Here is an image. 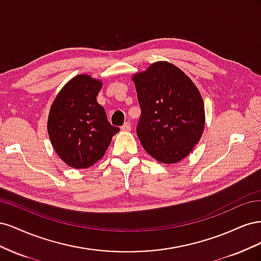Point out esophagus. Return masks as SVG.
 <instances>
[{
  "label": "esophagus",
  "mask_w": 261,
  "mask_h": 261,
  "mask_svg": "<svg viewBox=\"0 0 261 261\" xmlns=\"http://www.w3.org/2000/svg\"><path fill=\"white\" fill-rule=\"evenodd\" d=\"M121 128H122V130H124V132H129V130L132 129V125H130L129 122H125Z\"/></svg>",
  "instance_id": "34e87169"
}]
</instances>
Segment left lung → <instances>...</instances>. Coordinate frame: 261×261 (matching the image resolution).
I'll list each match as a JSON object with an SVG mask.
<instances>
[{"mask_svg":"<svg viewBox=\"0 0 261 261\" xmlns=\"http://www.w3.org/2000/svg\"><path fill=\"white\" fill-rule=\"evenodd\" d=\"M141 110L137 136L158 161L175 163L198 143L204 107L197 87L179 68L156 62L133 77Z\"/></svg>","mask_w":261,"mask_h":261,"instance_id":"left-lung-1","label":"left lung"}]
</instances>
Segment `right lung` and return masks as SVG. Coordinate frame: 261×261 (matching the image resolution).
Returning <instances> with one entry per match:
<instances>
[{"label":"right lung","mask_w":261,"mask_h":261,"mask_svg":"<svg viewBox=\"0 0 261 261\" xmlns=\"http://www.w3.org/2000/svg\"><path fill=\"white\" fill-rule=\"evenodd\" d=\"M101 83L88 75L70 80L53 101L48 133L61 159L75 169L89 168L106 153L120 130L97 102Z\"/></svg>","instance_id":"right-lung-1"}]
</instances>
